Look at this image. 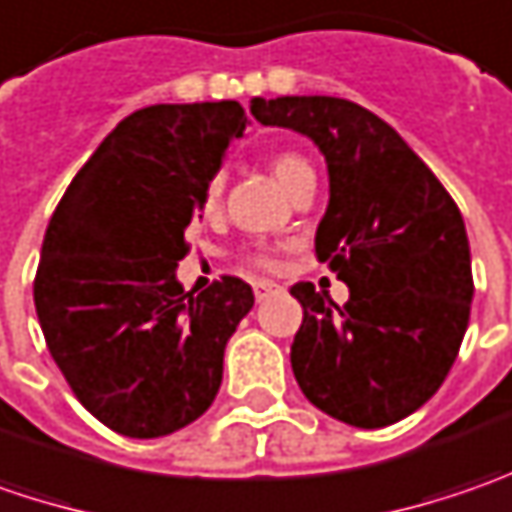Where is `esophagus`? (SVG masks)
<instances>
[{"label": "esophagus", "instance_id": "34e87169", "mask_svg": "<svg viewBox=\"0 0 512 512\" xmlns=\"http://www.w3.org/2000/svg\"><path fill=\"white\" fill-rule=\"evenodd\" d=\"M280 286L278 283H272V280H255V298L257 300H266L269 295H275Z\"/></svg>", "mask_w": 512, "mask_h": 512}]
</instances>
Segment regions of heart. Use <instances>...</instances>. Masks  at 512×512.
Returning a JSON list of instances; mask_svg holds the SVG:
<instances>
[{"label":"heart","instance_id":"1","mask_svg":"<svg viewBox=\"0 0 512 512\" xmlns=\"http://www.w3.org/2000/svg\"><path fill=\"white\" fill-rule=\"evenodd\" d=\"M269 166H272V174L278 177V183L283 189L289 191L295 186V180L303 177L306 171H312L309 163L298 157V154H292V151H280L275 154L272 160H269ZM223 189H226V174L223 171H217L214 177H209V183H206V189H203V212H214L217 206H220V200H223ZM246 263H252L257 269H278V257L272 255L269 249H257V252H246L243 255Z\"/></svg>","mask_w":512,"mask_h":512}]
</instances>
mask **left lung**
<instances>
[{"label": "left lung", "mask_w": 512, "mask_h": 512, "mask_svg": "<svg viewBox=\"0 0 512 512\" xmlns=\"http://www.w3.org/2000/svg\"><path fill=\"white\" fill-rule=\"evenodd\" d=\"M252 114L321 148L329 206L315 255L349 286L344 306L306 280L292 286L303 306L295 381L344 424H395L444 384L470 323L473 266L456 200L398 131L358 102L255 97Z\"/></svg>", "instance_id": "obj_1"}]
</instances>
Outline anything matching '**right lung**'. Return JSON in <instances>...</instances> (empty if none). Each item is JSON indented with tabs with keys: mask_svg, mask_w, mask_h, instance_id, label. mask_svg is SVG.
Instances as JSON below:
<instances>
[{
	"mask_svg": "<svg viewBox=\"0 0 512 512\" xmlns=\"http://www.w3.org/2000/svg\"><path fill=\"white\" fill-rule=\"evenodd\" d=\"M246 123L234 100L134 111L79 168L48 223L36 318L79 404L114 433H174L220 389L252 286L223 275L186 292L177 263L203 189Z\"/></svg>",
	"mask_w": 512,
	"mask_h": 512,
	"instance_id": "right-lung-1",
	"label": "right lung"
}]
</instances>
